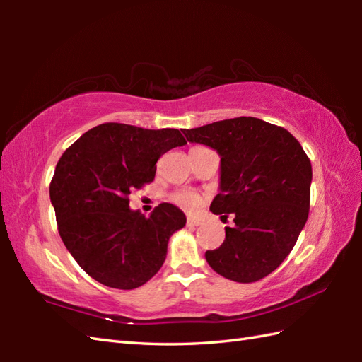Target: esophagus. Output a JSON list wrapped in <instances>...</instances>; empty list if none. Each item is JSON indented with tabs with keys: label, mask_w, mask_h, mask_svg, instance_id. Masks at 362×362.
<instances>
[{
	"label": "esophagus",
	"mask_w": 362,
	"mask_h": 362,
	"mask_svg": "<svg viewBox=\"0 0 362 362\" xmlns=\"http://www.w3.org/2000/svg\"><path fill=\"white\" fill-rule=\"evenodd\" d=\"M201 224H202V221L199 219V218L188 216V219H187V226L188 227H197V226H201Z\"/></svg>",
	"instance_id": "1"
}]
</instances>
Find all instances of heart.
<instances>
[{
  "label": "heart",
  "instance_id": "obj_1",
  "mask_svg": "<svg viewBox=\"0 0 362 362\" xmlns=\"http://www.w3.org/2000/svg\"><path fill=\"white\" fill-rule=\"evenodd\" d=\"M201 201H202L201 196L191 189H182V191H179V193L174 194V202L177 205H180L182 209L189 210V211L197 209Z\"/></svg>",
  "mask_w": 362,
  "mask_h": 362
}]
</instances>
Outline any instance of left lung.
I'll list each match as a JSON object with an SVG mask.
<instances>
[{"mask_svg":"<svg viewBox=\"0 0 362 362\" xmlns=\"http://www.w3.org/2000/svg\"><path fill=\"white\" fill-rule=\"evenodd\" d=\"M182 132L219 153V194L210 210L235 216L219 249L205 252L206 263L238 283L264 279L289 255L308 219L310 158L286 129L252 117Z\"/></svg>","mask_w":362,"mask_h":362,"instance_id":"obj_1","label":"left lung"}]
</instances>
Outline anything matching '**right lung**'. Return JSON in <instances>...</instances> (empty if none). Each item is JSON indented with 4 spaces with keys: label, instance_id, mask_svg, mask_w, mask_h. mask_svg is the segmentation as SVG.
Instances as JSON below:
<instances>
[{
    "label": "right lung",
    "instance_id": "1",
    "mask_svg": "<svg viewBox=\"0 0 362 362\" xmlns=\"http://www.w3.org/2000/svg\"><path fill=\"white\" fill-rule=\"evenodd\" d=\"M187 144L177 129H141L105 122L68 148L49 185L59 233L91 279L135 289L163 266L168 241L187 216L160 204L149 218L129 206V194L156 177L165 152Z\"/></svg>",
    "mask_w": 362,
    "mask_h": 362
}]
</instances>
